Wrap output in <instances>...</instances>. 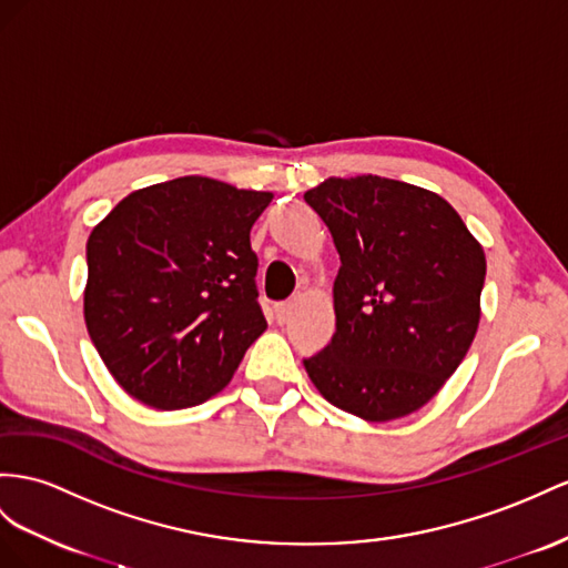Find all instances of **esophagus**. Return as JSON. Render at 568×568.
<instances>
[{
	"mask_svg": "<svg viewBox=\"0 0 568 568\" xmlns=\"http://www.w3.org/2000/svg\"><path fill=\"white\" fill-rule=\"evenodd\" d=\"M293 307H295L293 302H278V304H275V318H278V324L287 322L290 314H293Z\"/></svg>",
	"mask_w": 568,
	"mask_h": 568,
	"instance_id": "obj_1",
	"label": "esophagus"
}]
</instances>
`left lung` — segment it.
<instances>
[{
	"label": "left lung",
	"instance_id": "left-lung-1",
	"mask_svg": "<svg viewBox=\"0 0 568 568\" xmlns=\"http://www.w3.org/2000/svg\"><path fill=\"white\" fill-rule=\"evenodd\" d=\"M304 201L341 254L336 333L304 369L328 403L369 423L419 410L475 338L483 246L439 194L376 174L331 178Z\"/></svg>",
	"mask_w": 568,
	"mask_h": 568
}]
</instances>
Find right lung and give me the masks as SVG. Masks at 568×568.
<instances>
[{"label":"right lung","instance_id":"obj_1","mask_svg":"<svg viewBox=\"0 0 568 568\" xmlns=\"http://www.w3.org/2000/svg\"><path fill=\"white\" fill-rule=\"evenodd\" d=\"M271 199L178 178L129 194L93 227L85 326L129 396L180 410L227 386L266 331L250 232Z\"/></svg>","mask_w":568,"mask_h":568}]
</instances>
